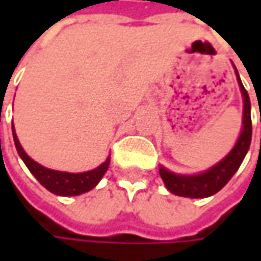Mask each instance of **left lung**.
I'll return each instance as SVG.
<instances>
[{
    "label": "left lung",
    "mask_w": 261,
    "mask_h": 261,
    "mask_svg": "<svg viewBox=\"0 0 261 261\" xmlns=\"http://www.w3.org/2000/svg\"><path fill=\"white\" fill-rule=\"evenodd\" d=\"M232 66L236 69L237 81L243 95V127L236 145L219 163H216L215 166L199 174H177L174 171H170L166 167L160 166V175L166 185L167 190H170L173 195L190 197V199H199V197L203 199L215 195L236 174V171L240 168L244 156L248 152V148L251 144V105H250L248 93L240 80L236 65L232 64Z\"/></svg>",
    "instance_id": "left-lung-1"
}]
</instances>
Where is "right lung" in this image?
<instances>
[{
    "mask_svg": "<svg viewBox=\"0 0 261 261\" xmlns=\"http://www.w3.org/2000/svg\"><path fill=\"white\" fill-rule=\"evenodd\" d=\"M11 127H13L15 148H17L20 158L24 161L25 167L37 178V181L54 195L78 196L86 193V192H90L91 189H94L95 186L98 185V181L103 178V175L106 174V171L109 168L110 156H107L105 163H101L97 168L84 171V173H66V171H58V170L43 167L25 154V151L17 138L14 125H11Z\"/></svg>",
    "mask_w": 261,
    "mask_h": 261,
    "instance_id": "1",
    "label": "right lung"
}]
</instances>
